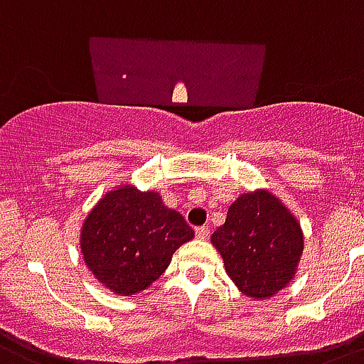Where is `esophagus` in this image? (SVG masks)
<instances>
[{"label":"esophagus","mask_w":364,"mask_h":364,"mask_svg":"<svg viewBox=\"0 0 364 364\" xmlns=\"http://www.w3.org/2000/svg\"><path fill=\"white\" fill-rule=\"evenodd\" d=\"M194 233H196V237L200 240H205L210 233V228L209 225H201V228H196V231H194Z\"/></svg>","instance_id":"34e87169"}]
</instances>
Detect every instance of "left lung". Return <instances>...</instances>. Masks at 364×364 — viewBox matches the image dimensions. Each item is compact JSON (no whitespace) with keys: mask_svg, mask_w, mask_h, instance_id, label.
I'll return each instance as SVG.
<instances>
[{"mask_svg":"<svg viewBox=\"0 0 364 364\" xmlns=\"http://www.w3.org/2000/svg\"><path fill=\"white\" fill-rule=\"evenodd\" d=\"M225 272L252 300H268L296 276L304 231L289 207L267 188L244 192L210 237Z\"/></svg>","mask_w":364,"mask_h":364,"instance_id":"obj_1","label":"left lung"}]
</instances>
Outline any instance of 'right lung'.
<instances>
[{"label":"right lung","mask_w":364,"mask_h":364,"mask_svg":"<svg viewBox=\"0 0 364 364\" xmlns=\"http://www.w3.org/2000/svg\"><path fill=\"white\" fill-rule=\"evenodd\" d=\"M194 231L155 191L133 183L107 191L85 216L79 248L85 264L105 289L118 296L146 291L163 276L172 255Z\"/></svg>","instance_id":"obj_1"}]
</instances>
